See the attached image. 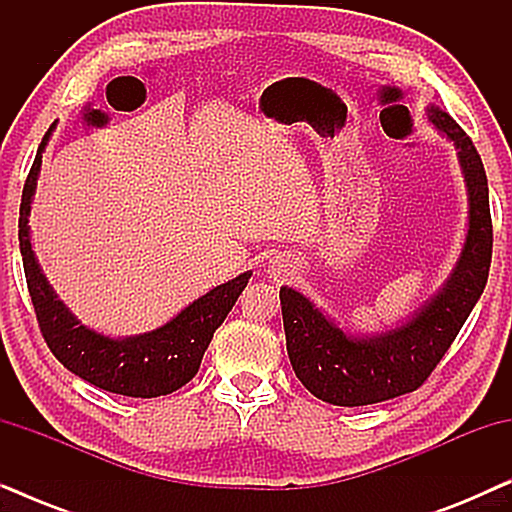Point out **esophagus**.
Returning a JSON list of instances; mask_svg holds the SVG:
<instances>
[{
	"label": "esophagus",
	"mask_w": 512,
	"mask_h": 512,
	"mask_svg": "<svg viewBox=\"0 0 512 512\" xmlns=\"http://www.w3.org/2000/svg\"><path fill=\"white\" fill-rule=\"evenodd\" d=\"M272 275L284 277L286 275V265H272Z\"/></svg>",
	"instance_id": "34e87169"
}]
</instances>
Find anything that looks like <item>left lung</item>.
Here are the masks:
<instances>
[{
  "label": "left lung",
  "instance_id": "8db88e82",
  "mask_svg": "<svg viewBox=\"0 0 512 512\" xmlns=\"http://www.w3.org/2000/svg\"><path fill=\"white\" fill-rule=\"evenodd\" d=\"M429 121L459 149L468 186V235L464 251L443 291L408 324L356 338L328 321L303 293L282 286V317L293 373L321 401L356 408L410 394L429 380L478 303L492 263V214L487 174L471 137L450 114L429 107Z\"/></svg>",
  "mask_w": 512,
  "mask_h": 512
}]
</instances>
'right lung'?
Returning a JSON list of instances; mask_svg holds the SVG:
<instances>
[{"instance_id": "obj_1", "label": "right lung", "mask_w": 512, "mask_h": 512, "mask_svg": "<svg viewBox=\"0 0 512 512\" xmlns=\"http://www.w3.org/2000/svg\"><path fill=\"white\" fill-rule=\"evenodd\" d=\"M51 132L53 125L41 139L37 158H34L32 170L27 174L18 219L20 254H23L27 291H30L34 314H37L39 331L55 359L95 387L132 398L172 394V391L191 382L198 373L214 331L233 310L251 272H244V275L216 286L188 305L184 312H179L172 321L151 333L114 340L81 326L74 314L55 298L46 277L41 275L32 254L30 228H27L30 202L41 167V151L46 149Z\"/></svg>"}]
</instances>
